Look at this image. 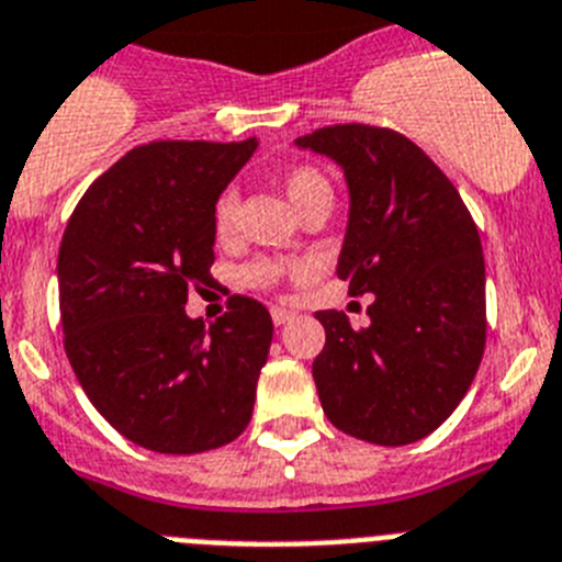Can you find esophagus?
<instances>
[{
    "label": "esophagus",
    "mask_w": 562,
    "mask_h": 562,
    "mask_svg": "<svg viewBox=\"0 0 562 562\" xmlns=\"http://www.w3.org/2000/svg\"><path fill=\"white\" fill-rule=\"evenodd\" d=\"M290 318H292L290 310H284V306H272V324H276V327H284Z\"/></svg>",
    "instance_id": "34e87169"
}]
</instances>
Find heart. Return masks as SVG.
<instances>
[{"instance_id":"obj_1","label":"heart","mask_w":562,"mask_h":562,"mask_svg":"<svg viewBox=\"0 0 562 562\" xmlns=\"http://www.w3.org/2000/svg\"><path fill=\"white\" fill-rule=\"evenodd\" d=\"M281 187L290 195L292 207L304 213L306 207L321 204V201H333V184L318 167L313 165H292L281 172ZM213 235L218 241H233L238 233V195L233 190H224L213 204ZM310 276V263L306 261H286V258H256L241 270V281L252 290H272L281 284L284 278H304Z\"/></svg>"}]
</instances>
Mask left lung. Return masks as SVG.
Segmentation results:
<instances>
[{
  "label": "left lung",
  "mask_w": 562,
  "mask_h": 562,
  "mask_svg": "<svg viewBox=\"0 0 562 562\" xmlns=\"http://www.w3.org/2000/svg\"><path fill=\"white\" fill-rule=\"evenodd\" d=\"M295 144L344 167L338 278L349 295H375L361 329L338 310L315 313L327 333L313 363L324 415L369 443H415L452 415L481 367V235L443 170L390 127L333 124Z\"/></svg>",
  "instance_id": "1"
}]
</instances>
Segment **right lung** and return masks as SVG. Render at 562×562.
Returning a JSON list of instances; mask_svg holds the SVG:
<instances>
[{
    "label": "right lung",
    "mask_w": 562,
    "mask_h": 562,
    "mask_svg": "<svg viewBox=\"0 0 562 562\" xmlns=\"http://www.w3.org/2000/svg\"><path fill=\"white\" fill-rule=\"evenodd\" d=\"M258 142H150L102 172L59 247L67 361L119 435L165 454L218 449L247 429L272 344L247 295L204 329L187 295L213 284V204Z\"/></svg>",
    "instance_id": "right-lung-1"
}]
</instances>
